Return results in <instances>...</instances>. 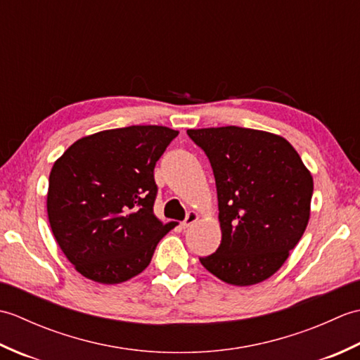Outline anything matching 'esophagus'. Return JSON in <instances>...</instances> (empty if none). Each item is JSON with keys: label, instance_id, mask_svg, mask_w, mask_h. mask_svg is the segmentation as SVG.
Wrapping results in <instances>:
<instances>
[{"label": "esophagus", "instance_id": "esophagus-1", "mask_svg": "<svg viewBox=\"0 0 360 360\" xmlns=\"http://www.w3.org/2000/svg\"><path fill=\"white\" fill-rule=\"evenodd\" d=\"M198 219H200V215H198V213L196 212H188L187 213V218L184 219V221H182V227H190V226H192V224H195L196 223V221Z\"/></svg>", "mask_w": 360, "mask_h": 360}]
</instances>
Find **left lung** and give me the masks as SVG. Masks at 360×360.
<instances>
[{
	"label": "left lung",
	"instance_id": "left-lung-1",
	"mask_svg": "<svg viewBox=\"0 0 360 360\" xmlns=\"http://www.w3.org/2000/svg\"><path fill=\"white\" fill-rule=\"evenodd\" d=\"M217 182L221 244L200 258L229 285L250 286L277 272L308 226L314 182L285 137L241 127L187 129Z\"/></svg>",
	"mask_w": 360,
	"mask_h": 360
}]
</instances>
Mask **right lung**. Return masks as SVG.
<instances>
[{"label": "right lung", "instance_id": "1", "mask_svg": "<svg viewBox=\"0 0 360 360\" xmlns=\"http://www.w3.org/2000/svg\"><path fill=\"white\" fill-rule=\"evenodd\" d=\"M178 131L133 125L85 136L49 174L48 218L60 249L83 277L117 285L141 274L174 227L158 219L155 165Z\"/></svg>", "mask_w": 360, "mask_h": 360}]
</instances>
